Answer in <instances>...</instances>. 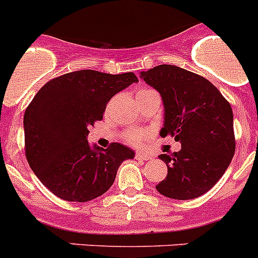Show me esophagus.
Here are the masks:
<instances>
[{"instance_id":"34e87169","label":"esophagus","mask_w":258,"mask_h":258,"mask_svg":"<svg viewBox=\"0 0 258 258\" xmlns=\"http://www.w3.org/2000/svg\"><path fill=\"white\" fill-rule=\"evenodd\" d=\"M136 157L138 159V160H151V156L145 154V152H137Z\"/></svg>"}]
</instances>
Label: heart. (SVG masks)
I'll list each match as a JSON object with an SVG mask.
<instances>
[{
  "label": "heart",
  "mask_w": 258,
  "mask_h": 258,
  "mask_svg": "<svg viewBox=\"0 0 258 258\" xmlns=\"http://www.w3.org/2000/svg\"><path fill=\"white\" fill-rule=\"evenodd\" d=\"M149 92H152V90H149V89H142V90L138 92L137 97L141 94H146V93H149ZM146 137H147V134H146L143 131H129L125 133V140H126L129 143H133V145H141V143L146 140Z\"/></svg>",
  "instance_id": "obj_1"
}]
</instances>
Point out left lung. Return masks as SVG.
<instances>
[{"label":"left lung","mask_w":258,"mask_h":258,"mask_svg":"<svg viewBox=\"0 0 258 258\" xmlns=\"http://www.w3.org/2000/svg\"><path fill=\"white\" fill-rule=\"evenodd\" d=\"M163 98L164 126L182 149L161 154L168 166L156 190L166 198L188 200L211 190L226 172L235 152L234 117L229 102L200 75L177 66L160 64L141 72Z\"/></svg>","instance_id":"obj_1"}]
</instances>
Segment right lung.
I'll list each match as a JSON object with an SVG mask.
<instances>
[{"mask_svg":"<svg viewBox=\"0 0 258 258\" xmlns=\"http://www.w3.org/2000/svg\"><path fill=\"white\" fill-rule=\"evenodd\" d=\"M136 75L83 70L50 80L24 112V147L31 169L54 195L67 202H89L112 186L118 166L133 159L120 143L108 149L89 146V127L103 118L109 99Z\"/></svg>","mask_w":258,"mask_h":258,"instance_id":"1","label":"right lung"}]
</instances>
